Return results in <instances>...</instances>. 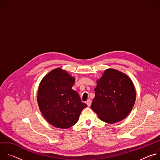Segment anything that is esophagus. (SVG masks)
I'll return each mask as SVG.
<instances>
[{"instance_id":"esophagus-1","label":"esophagus","mask_w":160,"mask_h":160,"mask_svg":"<svg viewBox=\"0 0 160 160\" xmlns=\"http://www.w3.org/2000/svg\"><path fill=\"white\" fill-rule=\"evenodd\" d=\"M86 104H87V105L88 107L90 106V105H91V100H90V99H88V100L86 101Z\"/></svg>"}]
</instances>
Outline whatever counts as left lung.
Segmentation results:
<instances>
[{
  "instance_id": "8db88e82",
  "label": "left lung",
  "mask_w": 160,
  "mask_h": 160,
  "mask_svg": "<svg viewBox=\"0 0 160 160\" xmlns=\"http://www.w3.org/2000/svg\"><path fill=\"white\" fill-rule=\"evenodd\" d=\"M95 98L91 108L99 118L108 123L125 118L132 109L136 92L131 79L125 73L109 68L97 80Z\"/></svg>"
}]
</instances>
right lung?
<instances>
[{
	"label": "right lung",
	"mask_w": 160,
	"mask_h": 160,
	"mask_svg": "<svg viewBox=\"0 0 160 160\" xmlns=\"http://www.w3.org/2000/svg\"><path fill=\"white\" fill-rule=\"evenodd\" d=\"M75 78L60 68L51 71L40 83L37 102L43 117L52 126L68 128L78 120L83 109L87 105L82 102L72 88Z\"/></svg>",
	"instance_id": "right-lung-1"
}]
</instances>
